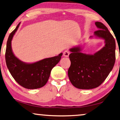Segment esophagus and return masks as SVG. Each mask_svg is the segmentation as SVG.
Here are the masks:
<instances>
[{
    "label": "esophagus",
    "mask_w": 120,
    "mask_h": 120,
    "mask_svg": "<svg viewBox=\"0 0 120 120\" xmlns=\"http://www.w3.org/2000/svg\"><path fill=\"white\" fill-rule=\"evenodd\" d=\"M69 55V51L68 50H65L64 52H63V56L65 57H68Z\"/></svg>",
    "instance_id": "34e87169"
}]
</instances>
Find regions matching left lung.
Returning a JSON list of instances; mask_svg holds the SVG:
<instances>
[{
	"label": "left lung",
	"mask_w": 120,
	"mask_h": 120,
	"mask_svg": "<svg viewBox=\"0 0 120 120\" xmlns=\"http://www.w3.org/2000/svg\"><path fill=\"white\" fill-rule=\"evenodd\" d=\"M99 30L95 38L104 40L105 46L93 54L83 53L77 46L69 49L71 65L68 74L72 85L76 88L90 90L100 86L112 70L115 62V41L107 27L99 22H95ZM91 37L90 38H92Z\"/></svg>",
	"instance_id": "8db88e82"
}]
</instances>
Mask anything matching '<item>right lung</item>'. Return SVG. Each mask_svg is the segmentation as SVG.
<instances>
[{
	"instance_id": "obj_1",
	"label": "right lung",
	"mask_w": 120,
	"mask_h": 120,
	"mask_svg": "<svg viewBox=\"0 0 120 120\" xmlns=\"http://www.w3.org/2000/svg\"><path fill=\"white\" fill-rule=\"evenodd\" d=\"M20 23L8 38L5 52L6 65L12 76L21 86L27 89L41 88L47 83L52 69L60 62L63 53L33 63H25L19 60L13 53L11 41Z\"/></svg>"
}]
</instances>
